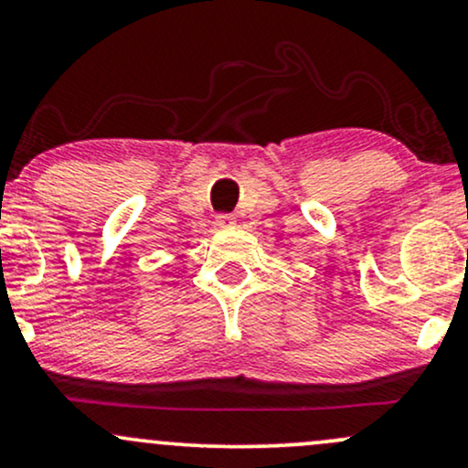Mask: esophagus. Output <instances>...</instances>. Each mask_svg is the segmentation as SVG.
I'll use <instances>...</instances> for the list:
<instances>
[{"label":"esophagus","mask_w":468,"mask_h":468,"mask_svg":"<svg viewBox=\"0 0 468 468\" xmlns=\"http://www.w3.org/2000/svg\"><path fill=\"white\" fill-rule=\"evenodd\" d=\"M216 222L219 229H233L235 224H238V219H235L233 216H229V213H219V216L216 218Z\"/></svg>","instance_id":"1"}]
</instances>
